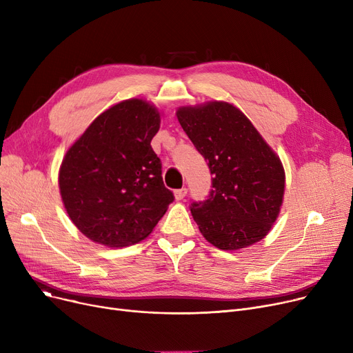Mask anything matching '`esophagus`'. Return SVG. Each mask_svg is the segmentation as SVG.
Masks as SVG:
<instances>
[{
	"mask_svg": "<svg viewBox=\"0 0 353 353\" xmlns=\"http://www.w3.org/2000/svg\"><path fill=\"white\" fill-rule=\"evenodd\" d=\"M186 194H188V189H186V188H181V189H179V190H176V192H174L176 200H181V199H184V197H186Z\"/></svg>",
	"mask_w": 353,
	"mask_h": 353,
	"instance_id": "obj_1",
	"label": "esophagus"
}]
</instances>
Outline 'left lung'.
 Returning a JSON list of instances; mask_svg holds the SVG:
<instances>
[{
    "label": "left lung",
    "instance_id": "8db88e82",
    "mask_svg": "<svg viewBox=\"0 0 353 353\" xmlns=\"http://www.w3.org/2000/svg\"><path fill=\"white\" fill-rule=\"evenodd\" d=\"M176 114L213 176L208 199L190 205L201 234L221 250L262 240L283 200L285 172L279 157L229 103L183 107Z\"/></svg>",
    "mask_w": 353,
    "mask_h": 353
}]
</instances>
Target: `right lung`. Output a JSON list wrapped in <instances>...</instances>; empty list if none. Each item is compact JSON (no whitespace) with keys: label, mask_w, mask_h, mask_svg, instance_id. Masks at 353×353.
<instances>
[{"label":"right lung","mask_w":353,"mask_h":353,"mask_svg":"<svg viewBox=\"0 0 353 353\" xmlns=\"http://www.w3.org/2000/svg\"><path fill=\"white\" fill-rule=\"evenodd\" d=\"M159 111L133 99L105 110L74 143L60 169L64 208L77 229L110 248L139 243L174 200L152 148Z\"/></svg>","instance_id":"1"}]
</instances>
